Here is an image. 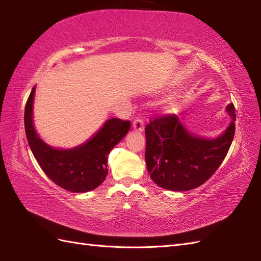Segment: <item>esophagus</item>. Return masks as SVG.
<instances>
[{
	"instance_id": "obj_1",
	"label": "esophagus",
	"mask_w": 261,
	"mask_h": 261,
	"mask_svg": "<svg viewBox=\"0 0 261 261\" xmlns=\"http://www.w3.org/2000/svg\"><path fill=\"white\" fill-rule=\"evenodd\" d=\"M132 126H134L136 131H143V129H145V121L141 118H137L134 121V123H132Z\"/></svg>"
}]
</instances>
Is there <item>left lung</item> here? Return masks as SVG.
<instances>
[{
	"label": "left lung",
	"instance_id": "left-lung-1",
	"mask_svg": "<svg viewBox=\"0 0 261 261\" xmlns=\"http://www.w3.org/2000/svg\"><path fill=\"white\" fill-rule=\"evenodd\" d=\"M233 121L222 136L203 139L190 134L176 115L163 114L146 125V164L150 178L169 191L185 192L204 184L222 164L236 132V109L228 105Z\"/></svg>",
	"mask_w": 261,
	"mask_h": 261
}]
</instances>
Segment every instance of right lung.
<instances>
[{"label": "right lung", "mask_w": 261, "mask_h": 261, "mask_svg": "<svg viewBox=\"0 0 261 261\" xmlns=\"http://www.w3.org/2000/svg\"><path fill=\"white\" fill-rule=\"evenodd\" d=\"M32 88L24 109V127L28 143L49 178L59 187L73 193H85L96 188L108 175V156L130 130L131 122L110 119L92 139L70 150H59L46 145L36 134L32 122Z\"/></svg>", "instance_id": "right-lung-1"}]
</instances>
